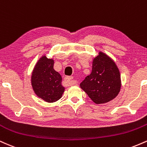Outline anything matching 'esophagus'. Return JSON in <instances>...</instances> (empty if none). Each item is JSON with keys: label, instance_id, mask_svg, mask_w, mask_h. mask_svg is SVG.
I'll list each match as a JSON object with an SVG mask.
<instances>
[{"label": "esophagus", "instance_id": "1", "mask_svg": "<svg viewBox=\"0 0 147 147\" xmlns=\"http://www.w3.org/2000/svg\"><path fill=\"white\" fill-rule=\"evenodd\" d=\"M72 79H73V77H66L64 79V81L68 85H71L72 82Z\"/></svg>", "mask_w": 147, "mask_h": 147}]
</instances>
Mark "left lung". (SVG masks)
<instances>
[{"label": "left lung", "mask_w": 147, "mask_h": 147, "mask_svg": "<svg viewBox=\"0 0 147 147\" xmlns=\"http://www.w3.org/2000/svg\"><path fill=\"white\" fill-rule=\"evenodd\" d=\"M121 85L120 72L116 63L106 54L99 52L92 61V72L80 84V87L92 102L100 104L115 98Z\"/></svg>", "instance_id": "left-lung-1"}]
</instances>
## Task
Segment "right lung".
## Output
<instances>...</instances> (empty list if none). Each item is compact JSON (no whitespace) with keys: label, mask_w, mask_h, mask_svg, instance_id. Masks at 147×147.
<instances>
[{"label":"right lung","mask_w":147,"mask_h":147,"mask_svg":"<svg viewBox=\"0 0 147 147\" xmlns=\"http://www.w3.org/2000/svg\"><path fill=\"white\" fill-rule=\"evenodd\" d=\"M54 60L43 55L36 62L32 73L31 84L34 93L48 103L57 102L62 97L65 88L62 77L54 69Z\"/></svg>","instance_id":"1"}]
</instances>
